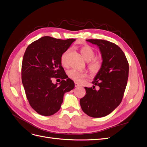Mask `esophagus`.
Listing matches in <instances>:
<instances>
[{"instance_id":"obj_1","label":"esophagus","mask_w":147,"mask_h":147,"mask_svg":"<svg viewBox=\"0 0 147 147\" xmlns=\"http://www.w3.org/2000/svg\"><path fill=\"white\" fill-rule=\"evenodd\" d=\"M75 87H78V86H81V85L79 83H78L77 82H75Z\"/></svg>"}]
</instances>
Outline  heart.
<instances>
[{
	"label": "heart",
	"mask_w": 147,
	"mask_h": 147,
	"mask_svg": "<svg viewBox=\"0 0 147 147\" xmlns=\"http://www.w3.org/2000/svg\"><path fill=\"white\" fill-rule=\"evenodd\" d=\"M70 52V49H67L61 56V64L64 67L67 66V59ZM80 52L84 60L88 62V68L90 72L94 75L98 74L102 69V64L99 59L94 58L96 55L94 50L90 46H84L81 48ZM67 74L68 77L75 82H80L82 78L86 77V72L74 69L68 70Z\"/></svg>",
	"instance_id": "b5f03b06"
}]
</instances>
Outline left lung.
Returning a JSON list of instances; mask_svg holds the SVG:
<instances>
[{
    "label": "left lung",
    "instance_id": "obj_1",
    "mask_svg": "<svg viewBox=\"0 0 147 147\" xmlns=\"http://www.w3.org/2000/svg\"><path fill=\"white\" fill-rule=\"evenodd\" d=\"M99 48L102 66L92 83V88L84 87L86 95L80 100L82 110L88 116H107L121 102L127 85L129 64L124 52L116 44L104 40L88 39ZM98 87L95 89V86Z\"/></svg>",
    "mask_w": 147,
    "mask_h": 147
}]
</instances>
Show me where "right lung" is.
<instances>
[{
	"mask_svg": "<svg viewBox=\"0 0 147 147\" xmlns=\"http://www.w3.org/2000/svg\"><path fill=\"white\" fill-rule=\"evenodd\" d=\"M75 40L45 36L26 48L22 62V83L31 107L43 116L56 113L61 108L65 92L75 87L60 61L62 54ZM53 78L63 80L59 85L54 84Z\"/></svg>",
	"mask_w": 147,
	"mask_h": 147,
	"instance_id": "1",
	"label": "right lung"
}]
</instances>
